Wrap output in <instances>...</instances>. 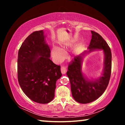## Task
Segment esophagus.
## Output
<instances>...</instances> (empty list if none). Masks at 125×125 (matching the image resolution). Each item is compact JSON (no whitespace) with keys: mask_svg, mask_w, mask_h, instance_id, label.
<instances>
[{"mask_svg":"<svg viewBox=\"0 0 125 125\" xmlns=\"http://www.w3.org/2000/svg\"><path fill=\"white\" fill-rule=\"evenodd\" d=\"M61 73H62L63 74H64L65 73L67 72V69L66 68L64 67H61Z\"/></svg>","mask_w":125,"mask_h":125,"instance_id":"esophagus-1","label":"esophagus"}]
</instances>
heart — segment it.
Instances as JSON below:
<instances>
[{"mask_svg":"<svg viewBox=\"0 0 125 125\" xmlns=\"http://www.w3.org/2000/svg\"><path fill=\"white\" fill-rule=\"evenodd\" d=\"M67 45H61V49L62 50L65 49ZM52 54L54 57L55 60L57 61H61L62 60L64 57V53L63 51L61 50L60 48L56 46H54L52 48Z\"/></svg>","mask_w":125,"mask_h":125,"instance_id":"b5f03b06","label":"heart"}]
</instances>
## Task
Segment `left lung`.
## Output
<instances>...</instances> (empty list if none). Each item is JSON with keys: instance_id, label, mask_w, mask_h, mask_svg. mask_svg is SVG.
I'll return each mask as SVG.
<instances>
[{"instance_id": "1", "label": "left lung", "mask_w": 125, "mask_h": 125, "mask_svg": "<svg viewBox=\"0 0 125 125\" xmlns=\"http://www.w3.org/2000/svg\"><path fill=\"white\" fill-rule=\"evenodd\" d=\"M92 36L88 51H85L69 63L67 75L71 83V92L74 100L81 104L93 102L103 94L108 85L111 72L112 55L111 50L104 39L96 32L91 31ZM102 49L104 54L102 76L98 79L90 80L82 72V63L84 56L88 52Z\"/></svg>"}]
</instances>
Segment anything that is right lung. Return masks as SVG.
Wrapping results in <instances>:
<instances>
[{
    "mask_svg": "<svg viewBox=\"0 0 125 125\" xmlns=\"http://www.w3.org/2000/svg\"><path fill=\"white\" fill-rule=\"evenodd\" d=\"M43 30L35 31L22 43L18 52V78L25 94L31 100L47 104L54 97L61 66L50 60L51 50Z\"/></svg>",
    "mask_w": 125,
    "mask_h": 125,
    "instance_id": "add662e5",
    "label": "right lung"
}]
</instances>
